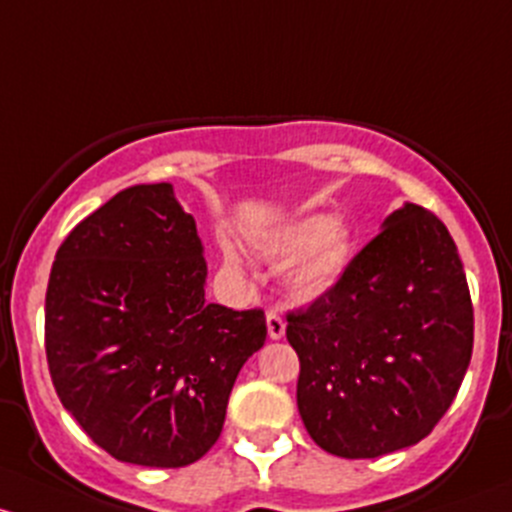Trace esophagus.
<instances>
[{
  "instance_id": "esophagus-1",
  "label": "esophagus",
  "mask_w": 512,
  "mask_h": 512,
  "mask_svg": "<svg viewBox=\"0 0 512 512\" xmlns=\"http://www.w3.org/2000/svg\"><path fill=\"white\" fill-rule=\"evenodd\" d=\"M266 328L271 340H281V337L286 335V320H283L276 310H271V313L266 315Z\"/></svg>"
}]
</instances>
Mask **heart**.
I'll use <instances>...</instances> for the list:
<instances>
[{
    "mask_svg": "<svg viewBox=\"0 0 512 512\" xmlns=\"http://www.w3.org/2000/svg\"><path fill=\"white\" fill-rule=\"evenodd\" d=\"M261 254L271 261H288L283 283L300 303L325 298L345 278L355 261L357 231L342 217L305 214L288 221L261 241ZM226 266L239 268V256L226 251Z\"/></svg>",
    "mask_w": 512,
    "mask_h": 512,
    "instance_id": "1",
    "label": "heart"
}]
</instances>
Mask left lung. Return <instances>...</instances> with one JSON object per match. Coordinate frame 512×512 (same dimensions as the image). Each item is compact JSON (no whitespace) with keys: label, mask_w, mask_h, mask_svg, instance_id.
I'll return each instance as SVG.
<instances>
[{"label":"left lung","mask_w":512,"mask_h":512,"mask_svg":"<svg viewBox=\"0 0 512 512\" xmlns=\"http://www.w3.org/2000/svg\"><path fill=\"white\" fill-rule=\"evenodd\" d=\"M298 412L342 458L419 444L451 407L473 352V305L444 221L404 204L325 298L286 315Z\"/></svg>","instance_id":"1"}]
</instances>
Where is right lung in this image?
I'll use <instances>...</instances> for the list:
<instances>
[{
  "instance_id": "1",
  "label": "right lung",
  "mask_w": 512,
  "mask_h": 512,
  "mask_svg": "<svg viewBox=\"0 0 512 512\" xmlns=\"http://www.w3.org/2000/svg\"><path fill=\"white\" fill-rule=\"evenodd\" d=\"M207 261L172 184H135L56 251L46 360L66 412L110 456L182 468L217 444L263 310L204 300Z\"/></svg>"
}]
</instances>
